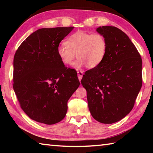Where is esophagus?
<instances>
[{
    "mask_svg": "<svg viewBox=\"0 0 153 153\" xmlns=\"http://www.w3.org/2000/svg\"><path fill=\"white\" fill-rule=\"evenodd\" d=\"M77 77H78L79 80V81H81V79L83 77V72L81 71H77Z\"/></svg>",
    "mask_w": 153,
    "mask_h": 153,
    "instance_id": "esophagus-1",
    "label": "esophagus"
}]
</instances>
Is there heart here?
Listing matches in <instances>:
<instances>
[{
    "label": "heart",
    "instance_id": "1",
    "mask_svg": "<svg viewBox=\"0 0 153 153\" xmlns=\"http://www.w3.org/2000/svg\"><path fill=\"white\" fill-rule=\"evenodd\" d=\"M65 44L66 47L61 45L57 48V55L64 65L71 66L76 55L78 59L73 65L76 69L84 66L97 67L102 63L107 53V40L99 33L79 31L69 36Z\"/></svg>",
    "mask_w": 153,
    "mask_h": 153
}]
</instances>
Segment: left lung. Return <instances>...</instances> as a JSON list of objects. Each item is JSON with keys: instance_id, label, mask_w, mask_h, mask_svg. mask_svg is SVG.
<instances>
[{"instance_id": "left-lung-1", "label": "left lung", "mask_w": 153, "mask_h": 153, "mask_svg": "<svg viewBox=\"0 0 153 153\" xmlns=\"http://www.w3.org/2000/svg\"><path fill=\"white\" fill-rule=\"evenodd\" d=\"M107 42L101 63L85 72L81 83L86 90L90 112L102 123L120 121L134 107L142 84V59L123 31L114 26L97 28Z\"/></svg>"}]
</instances>
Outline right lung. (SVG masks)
Segmentation results:
<instances>
[{
	"label": "right lung",
	"mask_w": 153,
	"mask_h": 153,
	"mask_svg": "<svg viewBox=\"0 0 153 153\" xmlns=\"http://www.w3.org/2000/svg\"><path fill=\"white\" fill-rule=\"evenodd\" d=\"M74 28H41L15 54L14 92L23 111L37 122L53 125L63 120L67 101L79 86L76 71L65 67L56 53Z\"/></svg>",
	"instance_id": "1"
}]
</instances>
